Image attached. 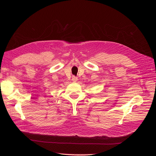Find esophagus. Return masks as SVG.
Wrapping results in <instances>:
<instances>
[{
    "label": "esophagus",
    "instance_id": "1",
    "mask_svg": "<svg viewBox=\"0 0 156 156\" xmlns=\"http://www.w3.org/2000/svg\"><path fill=\"white\" fill-rule=\"evenodd\" d=\"M72 81L73 82H76L77 81V77L74 76V75H73V76H72Z\"/></svg>",
    "mask_w": 156,
    "mask_h": 156
}]
</instances>
